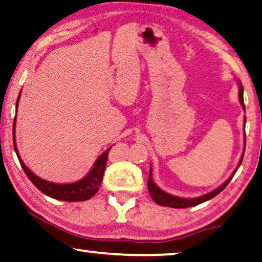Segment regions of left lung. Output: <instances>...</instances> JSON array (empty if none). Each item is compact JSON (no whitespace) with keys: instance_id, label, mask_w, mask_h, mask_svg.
Listing matches in <instances>:
<instances>
[{"instance_id":"left-lung-1","label":"left lung","mask_w":262,"mask_h":262,"mask_svg":"<svg viewBox=\"0 0 262 262\" xmlns=\"http://www.w3.org/2000/svg\"><path fill=\"white\" fill-rule=\"evenodd\" d=\"M238 86H239V92H238V98H239V103L241 105H242L243 109L246 110V106H245V100H243V86L241 81H238ZM245 124H246V118H245ZM243 156H245V152H243L242 157H241V160H239V164L238 166H237V169H238L241 163H242V159H243ZM237 169L233 171V173L231 175V177L222 184L221 187H218L217 189H214L213 191H210V193L205 194V195H201V196L199 198H194V199H183V198H179V196H173V195H170L165 193V191L160 189L156 186V183L153 182L152 180V169H149V177H148V183H147V188H148V191L149 194H151V198L153 199V201L156 202V204L160 205V206H167V207H173V208H186V207H193V206H196L199 204H202V202L210 200V199L214 198L215 195H218L221 191L224 189V188L228 186L230 181L232 180L233 175H235Z\"/></svg>"}]
</instances>
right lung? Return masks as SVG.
<instances>
[{
  "label": "right lung",
  "instance_id": "obj_1",
  "mask_svg": "<svg viewBox=\"0 0 262 262\" xmlns=\"http://www.w3.org/2000/svg\"><path fill=\"white\" fill-rule=\"evenodd\" d=\"M20 97V95H19ZM17 103H19V98L16 100V109H17ZM13 144L14 149L19 159L20 165H21L23 170L29 177L31 182L39 189L41 193H44L52 199H57V200L62 201H85L89 200L98 191L100 184L103 181L104 170H105L106 162H107V155H109L110 148L109 147L106 151H104L102 155L98 157V159L96 160L95 165H93L92 170L83 177L82 180L78 181L74 183H68V184H57L48 182V181L41 180L40 177L34 175L31 170L27 167L24 162L20 158L19 152H17L16 144H15V120H14V127H13Z\"/></svg>",
  "mask_w": 262,
  "mask_h": 262
}]
</instances>
